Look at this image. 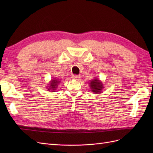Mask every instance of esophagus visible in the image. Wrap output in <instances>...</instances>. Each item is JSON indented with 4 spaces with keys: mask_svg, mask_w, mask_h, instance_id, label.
<instances>
[{
    "mask_svg": "<svg viewBox=\"0 0 153 153\" xmlns=\"http://www.w3.org/2000/svg\"><path fill=\"white\" fill-rule=\"evenodd\" d=\"M79 77H80V76H78V75H73V76H71V78L74 79H78Z\"/></svg>",
    "mask_w": 153,
    "mask_h": 153,
    "instance_id": "obj_1",
    "label": "esophagus"
}]
</instances>
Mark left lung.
Segmentation results:
<instances>
[{
  "label": "left lung",
  "instance_id": "left-lung-1",
  "mask_svg": "<svg viewBox=\"0 0 153 153\" xmlns=\"http://www.w3.org/2000/svg\"><path fill=\"white\" fill-rule=\"evenodd\" d=\"M89 84L91 89L93 93H99L102 92V90L103 89L102 84L98 79H93Z\"/></svg>",
  "mask_w": 153,
  "mask_h": 153
}]
</instances>
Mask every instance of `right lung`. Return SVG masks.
<instances>
[{
  "instance_id": "add662e5",
  "label": "right lung",
  "mask_w": 153,
  "mask_h": 153,
  "mask_svg": "<svg viewBox=\"0 0 153 153\" xmlns=\"http://www.w3.org/2000/svg\"><path fill=\"white\" fill-rule=\"evenodd\" d=\"M60 82L58 79H52V82L50 83L49 84V87H48V91H54L56 90V89L57 88V86H58V84H59Z\"/></svg>"
}]
</instances>
